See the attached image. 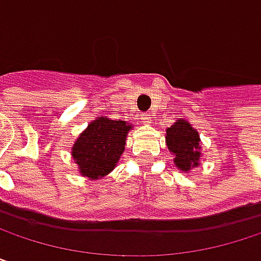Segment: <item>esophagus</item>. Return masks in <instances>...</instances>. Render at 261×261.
I'll return each mask as SVG.
<instances>
[{"label":"esophagus","mask_w":261,"mask_h":261,"mask_svg":"<svg viewBox=\"0 0 261 261\" xmlns=\"http://www.w3.org/2000/svg\"><path fill=\"white\" fill-rule=\"evenodd\" d=\"M140 122H142V124H145V125H146V124H149V122H151V115H149V113H143V115H140Z\"/></svg>","instance_id":"1"}]
</instances>
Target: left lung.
I'll list each match as a JSON object with an SVG mask.
<instances>
[{
    "label": "left lung",
    "instance_id": "obj_1",
    "mask_svg": "<svg viewBox=\"0 0 261 261\" xmlns=\"http://www.w3.org/2000/svg\"><path fill=\"white\" fill-rule=\"evenodd\" d=\"M166 146L174 155L175 168L181 172H190L198 168L202 157L199 133L192 124L178 118L174 125L166 128Z\"/></svg>",
    "mask_w": 261,
    "mask_h": 261
}]
</instances>
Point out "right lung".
<instances>
[{
	"instance_id": "right-lung-1",
	"label": "right lung",
	"mask_w": 261,
	"mask_h": 261,
	"mask_svg": "<svg viewBox=\"0 0 261 261\" xmlns=\"http://www.w3.org/2000/svg\"><path fill=\"white\" fill-rule=\"evenodd\" d=\"M133 125L127 121H115L98 116L77 137L71 155L79 166L80 175L99 180L109 175L125 151L127 134Z\"/></svg>"
}]
</instances>
